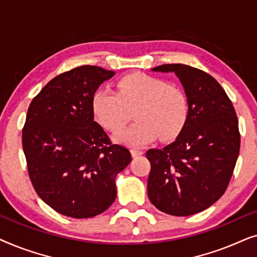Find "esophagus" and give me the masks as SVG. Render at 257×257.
Returning a JSON list of instances; mask_svg holds the SVG:
<instances>
[{
	"label": "esophagus",
	"mask_w": 257,
	"mask_h": 257,
	"mask_svg": "<svg viewBox=\"0 0 257 257\" xmlns=\"http://www.w3.org/2000/svg\"><path fill=\"white\" fill-rule=\"evenodd\" d=\"M144 152L140 149H132L131 150V154L132 157H138V156H142Z\"/></svg>",
	"instance_id": "esophagus-1"
}]
</instances>
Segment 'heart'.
Listing matches in <instances>:
<instances>
[{
  "instance_id": "1",
  "label": "heart",
  "mask_w": 257,
  "mask_h": 257,
  "mask_svg": "<svg viewBox=\"0 0 257 257\" xmlns=\"http://www.w3.org/2000/svg\"><path fill=\"white\" fill-rule=\"evenodd\" d=\"M117 92L96 91L92 111L101 127L115 133L124 127L135 112L136 124L115 137L128 146L146 145L160 136L172 140L184 130L189 117L186 91L163 78L146 73H130L117 80Z\"/></svg>"
}]
</instances>
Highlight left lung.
<instances>
[{
    "label": "left lung",
    "instance_id": "obj_1",
    "mask_svg": "<svg viewBox=\"0 0 257 257\" xmlns=\"http://www.w3.org/2000/svg\"><path fill=\"white\" fill-rule=\"evenodd\" d=\"M152 70L179 77L188 96L189 117L175 142L146 152L147 193L161 212L188 216L207 209L226 192L240 152L236 112L222 86L202 70L185 64Z\"/></svg>",
    "mask_w": 257,
    "mask_h": 257
}]
</instances>
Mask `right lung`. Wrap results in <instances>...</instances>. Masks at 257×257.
<instances>
[{
  "label": "right lung",
  "mask_w": 257,
  "mask_h": 257,
  "mask_svg": "<svg viewBox=\"0 0 257 257\" xmlns=\"http://www.w3.org/2000/svg\"><path fill=\"white\" fill-rule=\"evenodd\" d=\"M113 71L83 65L52 78L29 105L22 131L35 191L59 214L86 219L115 200V175L131 163L93 120L92 97Z\"/></svg>",
  "instance_id": "right-lung-1"
}]
</instances>
